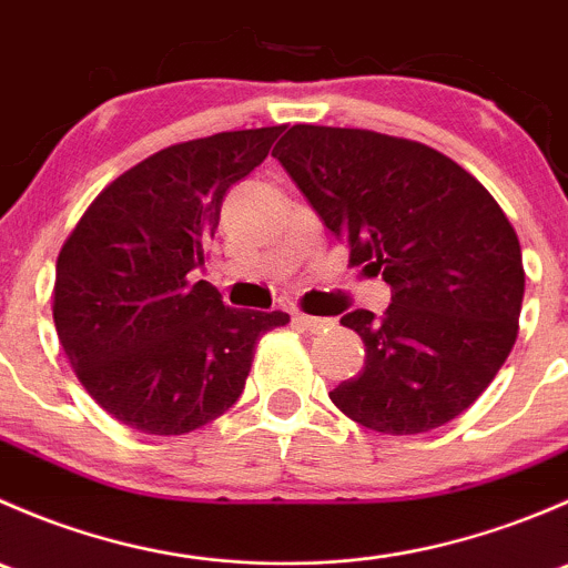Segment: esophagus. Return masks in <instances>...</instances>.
Segmentation results:
<instances>
[{
  "label": "esophagus",
  "instance_id": "34e87169",
  "mask_svg": "<svg viewBox=\"0 0 568 568\" xmlns=\"http://www.w3.org/2000/svg\"><path fill=\"white\" fill-rule=\"evenodd\" d=\"M294 321L296 324L302 326V329H307V332H318V329H324L326 324H329V321L326 318H316V316H305V313H296L294 316Z\"/></svg>",
  "mask_w": 568,
  "mask_h": 568
}]
</instances>
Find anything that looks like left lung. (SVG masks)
Masks as SVG:
<instances>
[{
  "instance_id": "8db88e82",
  "label": "left lung",
  "mask_w": 568,
  "mask_h": 568,
  "mask_svg": "<svg viewBox=\"0 0 568 568\" xmlns=\"http://www.w3.org/2000/svg\"><path fill=\"white\" fill-rule=\"evenodd\" d=\"M348 263L382 274V316L341 318L365 368L329 393L359 426L423 434L462 415L503 368L519 332V239L484 183L423 142L300 123L272 151Z\"/></svg>"
}]
</instances>
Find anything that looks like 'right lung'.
Segmentation results:
<instances>
[{
    "label": "right lung",
    "mask_w": 568,
    "mask_h": 568,
    "mask_svg": "<svg viewBox=\"0 0 568 568\" xmlns=\"http://www.w3.org/2000/svg\"><path fill=\"white\" fill-rule=\"evenodd\" d=\"M283 125L222 131L142 159L101 189L57 255V337L90 398L142 434L175 437L239 400L255 346L288 313L236 311L192 272L222 197Z\"/></svg>",
    "instance_id": "add662e5"
}]
</instances>
